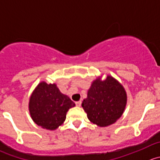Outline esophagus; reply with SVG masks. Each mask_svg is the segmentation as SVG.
<instances>
[{"label":"esophagus","mask_w":160,"mask_h":160,"mask_svg":"<svg viewBox=\"0 0 160 160\" xmlns=\"http://www.w3.org/2000/svg\"><path fill=\"white\" fill-rule=\"evenodd\" d=\"M81 101H78V102H76V105H77V106H78V107H80V106H81Z\"/></svg>","instance_id":"1"}]
</instances>
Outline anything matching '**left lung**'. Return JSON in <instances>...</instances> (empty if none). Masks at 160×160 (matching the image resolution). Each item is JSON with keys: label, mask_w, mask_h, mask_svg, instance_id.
Returning <instances> with one entry per match:
<instances>
[{"label": "left lung", "mask_w": 160, "mask_h": 160, "mask_svg": "<svg viewBox=\"0 0 160 160\" xmlns=\"http://www.w3.org/2000/svg\"><path fill=\"white\" fill-rule=\"evenodd\" d=\"M128 96L123 85L110 75L98 77L91 83L82 107L91 123L101 128L116 123L126 108Z\"/></svg>", "instance_id": "8db88e82"}]
</instances>
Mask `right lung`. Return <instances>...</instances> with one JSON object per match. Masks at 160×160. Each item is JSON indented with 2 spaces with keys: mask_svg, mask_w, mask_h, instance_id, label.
I'll return each instance as SVG.
<instances>
[{
  "mask_svg": "<svg viewBox=\"0 0 160 160\" xmlns=\"http://www.w3.org/2000/svg\"><path fill=\"white\" fill-rule=\"evenodd\" d=\"M75 103L59 91L55 83L41 81L29 97V111L34 123L44 129L55 131L66 120L68 110Z\"/></svg>",
  "mask_w": 160,
  "mask_h": 160,
  "instance_id": "obj_1",
  "label": "right lung"
}]
</instances>
